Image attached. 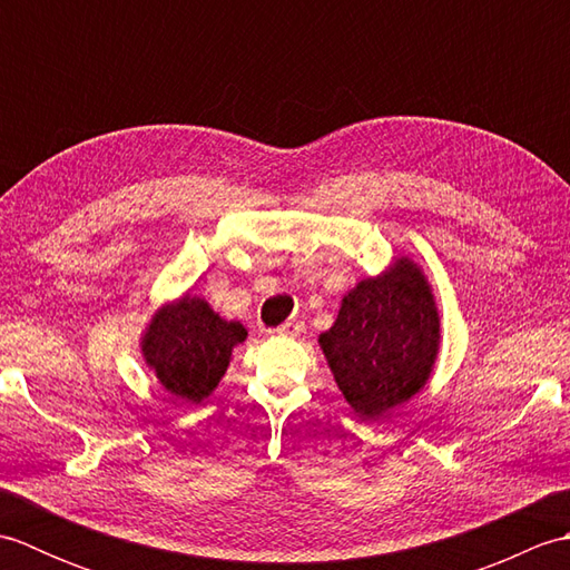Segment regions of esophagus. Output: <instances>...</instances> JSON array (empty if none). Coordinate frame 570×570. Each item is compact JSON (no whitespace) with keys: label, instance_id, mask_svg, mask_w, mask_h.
Segmentation results:
<instances>
[{"label":"esophagus","instance_id":"1","mask_svg":"<svg viewBox=\"0 0 570 570\" xmlns=\"http://www.w3.org/2000/svg\"><path fill=\"white\" fill-rule=\"evenodd\" d=\"M301 331H304V325H301V321H296V318L286 321V323H282V325H278V328H276L278 335H286V337H296Z\"/></svg>","mask_w":570,"mask_h":570}]
</instances>
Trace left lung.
<instances>
[{
  "label": "left lung",
  "instance_id": "8db88e82",
  "mask_svg": "<svg viewBox=\"0 0 570 570\" xmlns=\"http://www.w3.org/2000/svg\"><path fill=\"white\" fill-rule=\"evenodd\" d=\"M321 350L347 404L380 419L423 390L441 343L439 308L426 276L409 257L350 292Z\"/></svg>",
  "mask_w": 570,
  "mask_h": 570
}]
</instances>
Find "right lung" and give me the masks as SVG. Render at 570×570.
<instances>
[{
  "label": "right lung",
  "instance_id": "right-lung-1",
  "mask_svg": "<svg viewBox=\"0 0 570 570\" xmlns=\"http://www.w3.org/2000/svg\"><path fill=\"white\" fill-rule=\"evenodd\" d=\"M247 331L225 321L198 296H180L154 313L141 337V355L168 394L198 404L213 394Z\"/></svg>",
  "mask_w": 570,
  "mask_h": 570
}]
</instances>
